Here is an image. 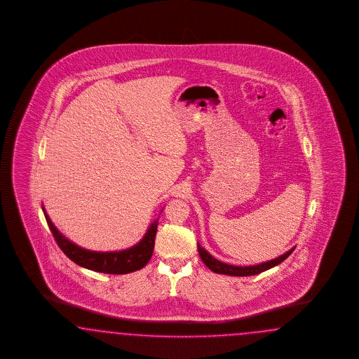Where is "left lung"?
Wrapping results in <instances>:
<instances>
[{
    "label": "left lung",
    "instance_id": "1",
    "mask_svg": "<svg viewBox=\"0 0 359 359\" xmlns=\"http://www.w3.org/2000/svg\"><path fill=\"white\" fill-rule=\"evenodd\" d=\"M197 250L200 254V258L207 264L208 269H210L213 272L230 275V276H250V275H257V273H261V272L266 271V270H270L272 267L278 266L279 263H282L283 261H285L291 255V252L294 250V248L290 251H287L285 254H283L280 257L272 259V261L264 262L261 264L249 266V267H238V266H231V264H226V263L217 261L207 250H204L198 243H197Z\"/></svg>",
    "mask_w": 359,
    "mask_h": 359
}]
</instances>
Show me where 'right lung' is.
<instances>
[{
	"mask_svg": "<svg viewBox=\"0 0 359 359\" xmlns=\"http://www.w3.org/2000/svg\"><path fill=\"white\" fill-rule=\"evenodd\" d=\"M44 212V209H43ZM44 217L48 224L57 246L62 249L65 255L79 266L92 270V271L104 272V273H129L143 269L151 258L155 236L158 230V222L154 221L151 226L144 234L141 242L128 250L111 251V252H97L81 249L65 238L59 230L55 228L47 213L44 212Z\"/></svg>",
	"mask_w": 359,
	"mask_h": 359,
	"instance_id": "1",
	"label": "right lung"
}]
</instances>
